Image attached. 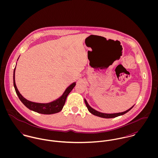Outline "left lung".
I'll return each mask as SVG.
<instances>
[{
    "label": "left lung",
    "instance_id": "8db88e82",
    "mask_svg": "<svg viewBox=\"0 0 158 158\" xmlns=\"http://www.w3.org/2000/svg\"><path fill=\"white\" fill-rule=\"evenodd\" d=\"M85 104L86 105V107L88 110V111L90 112L92 114L94 115H96V116H98V117H102V118H114V117H118V116H120V115H122L125 114H126L127 113H128L129 111H130L133 108V106H135V105L131 107L130 109L127 110V111H123V112H121V113H102V112H99L97 110H95V109L92 108L90 105L88 104L87 100L85 98Z\"/></svg>",
    "mask_w": 158,
    "mask_h": 158
}]
</instances>
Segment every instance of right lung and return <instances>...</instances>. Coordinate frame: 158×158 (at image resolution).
I'll return each mask as SVG.
<instances>
[{
  "label": "right lung",
  "instance_id": "add662e5",
  "mask_svg": "<svg viewBox=\"0 0 158 158\" xmlns=\"http://www.w3.org/2000/svg\"><path fill=\"white\" fill-rule=\"evenodd\" d=\"M15 70H16V67L15 68L14 72H13V85L19 98L27 108H28L29 110L33 111L40 113V114H53L60 112L63 108V106L65 104L69 94L71 92V90L73 89V88L76 85V82L72 83L71 85H70L68 86V88L66 89V90H64V92L63 93V94L59 98H56V100L51 102L45 103H36V102H31L27 100L20 94L19 91L17 88V86L15 83Z\"/></svg>",
  "mask_w": 158,
  "mask_h": 158
}]
</instances>
